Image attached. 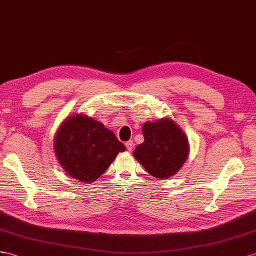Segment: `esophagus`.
<instances>
[{"mask_svg":"<svg viewBox=\"0 0 256 256\" xmlns=\"http://www.w3.org/2000/svg\"><path fill=\"white\" fill-rule=\"evenodd\" d=\"M126 149L128 150V152H130V150H132V149L134 148V142H133V140L126 142Z\"/></svg>","mask_w":256,"mask_h":256,"instance_id":"34e87169","label":"esophagus"}]
</instances>
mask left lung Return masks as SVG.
<instances>
[{"mask_svg":"<svg viewBox=\"0 0 256 256\" xmlns=\"http://www.w3.org/2000/svg\"><path fill=\"white\" fill-rule=\"evenodd\" d=\"M142 144L134 150L135 159L156 178H168L184 164L189 152L184 132L170 119L146 122Z\"/></svg>","mask_w":256,"mask_h":256,"instance_id":"8db88e82","label":"left lung"}]
</instances>
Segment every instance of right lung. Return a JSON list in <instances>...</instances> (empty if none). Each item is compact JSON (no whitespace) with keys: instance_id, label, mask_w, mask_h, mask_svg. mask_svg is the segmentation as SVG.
<instances>
[{"instance_id":"obj_1","label":"right lung","mask_w":256,"mask_h":256,"mask_svg":"<svg viewBox=\"0 0 256 256\" xmlns=\"http://www.w3.org/2000/svg\"><path fill=\"white\" fill-rule=\"evenodd\" d=\"M54 148L64 171L85 182L102 176L116 154L126 150L112 130L82 114L70 116L62 123L56 134Z\"/></svg>"}]
</instances>
